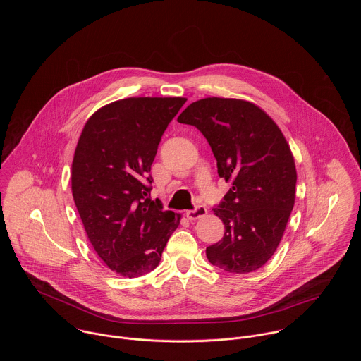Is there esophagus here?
<instances>
[{
    "mask_svg": "<svg viewBox=\"0 0 361 361\" xmlns=\"http://www.w3.org/2000/svg\"><path fill=\"white\" fill-rule=\"evenodd\" d=\"M204 215H207V208L204 206H197L195 209H189L186 212V216L192 221L195 219H199V218H203Z\"/></svg>",
    "mask_w": 361,
    "mask_h": 361,
    "instance_id": "1",
    "label": "esophagus"
}]
</instances>
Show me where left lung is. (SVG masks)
Here are the masks:
<instances>
[{
  "label": "left lung",
  "instance_id": "obj_1",
  "mask_svg": "<svg viewBox=\"0 0 361 361\" xmlns=\"http://www.w3.org/2000/svg\"><path fill=\"white\" fill-rule=\"evenodd\" d=\"M178 122L196 126L232 188L214 214L225 225L222 240L208 246L212 265L249 274L276 252L296 197L290 147L272 118L256 104L207 97L188 105Z\"/></svg>",
  "mask_w": 361,
  "mask_h": 361
}]
</instances>
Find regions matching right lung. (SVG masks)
Wrapping results in <instances>:
<instances>
[{
  "label": "right lung",
  "mask_w": 361,
  "mask_h": 361,
  "mask_svg": "<svg viewBox=\"0 0 361 361\" xmlns=\"http://www.w3.org/2000/svg\"><path fill=\"white\" fill-rule=\"evenodd\" d=\"M183 97H129L86 122L72 161V196L86 235L108 268L137 278L158 265L180 214L147 195L157 149Z\"/></svg>",
  "instance_id": "obj_1"
}]
</instances>
